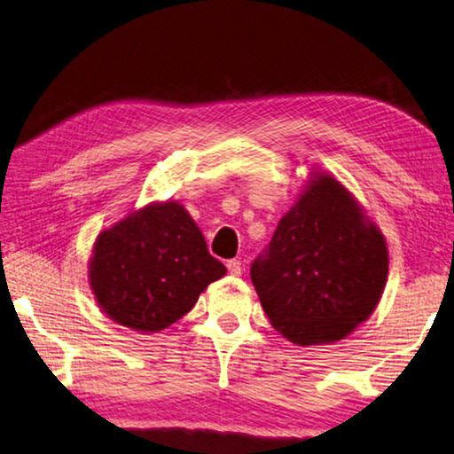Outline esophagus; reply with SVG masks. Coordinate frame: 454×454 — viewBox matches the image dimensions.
<instances>
[{
	"label": "esophagus",
	"mask_w": 454,
	"mask_h": 454,
	"mask_svg": "<svg viewBox=\"0 0 454 454\" xmlns=\"http://www.w3.org/2000/svg\"><path fill=\"white\" fill-rule=\"evenodd\" d=\"M227 270H229V275H233V277H239L241 275V261H237V259H231V261H227Z\"/></svg>",
	"instance_id": "1"
}]
</instances>
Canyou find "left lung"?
Instances as JSON below:
<instances>
[{
    "mask_svg": "<svg viewBox=\"0 0 454 454\" xmlns=\"http://www.w3.org/2000/svg\"><path fill=\"white\" fill-rule=\"evenodd\" d=\"M389 253L380 227L352 192L312 172L282 215L251 278L262 310L296 346L344 340L373 314L387 282Z\"/></svg>",
    "mask_w": 454,
    "mask_h": 454,
    "instance_id": "obj_1",
    "label": "left lung"
}]
</instances>
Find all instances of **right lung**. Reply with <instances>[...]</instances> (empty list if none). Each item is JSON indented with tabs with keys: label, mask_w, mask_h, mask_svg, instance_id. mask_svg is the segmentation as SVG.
I'll return each mask as SVG.
<instances>
[{
	"label": "right lung",
	"mask_w": 454,
	"mask_h": 454,
	"mask_svg": "<svg viewBox=\"0 0 454 454\" xmlns=\"http://www.w3.org/2000/svg\"><path fill=\"white\" fill-rule=\"evenodd\" d=\"M225 272L182 203L153 201L98 233L89 285L108 318L153 333L190 312Z\"/></svg>",
	"instance_id": "obj_1"
}]
</instances>
